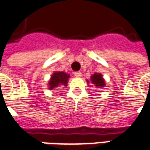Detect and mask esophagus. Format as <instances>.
I'll return each instance as SVG.
<instances>
[{
	"mask_svg": "<svg viewBox=\"0 0 150 150\" xmlns=\"http://www.w3.org/2000/svg\"><path fill=\"white\" fill-rule=\"evenodd\" d=\"M74 75H75V77H81L82 74H81V72L80 71H77L74 73Z\"/></svg>",
	"mask_w": 150,
	"mask_h": 150,
	"instance_id": "esophagus-1",
	"label": "esophagus"
}]
</instances>
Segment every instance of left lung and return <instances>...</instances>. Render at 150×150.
<instances>
[{
    "label": "left lung",
    "mask_w": 150,
    "mask_h": 150,
    "mask_svg": "<svg viewBox=\"0 0 150 150\" xmlns=\"http://www.w3.org/2000/svg\"><path fill=\"white\" fill-rule=\"evenodd\" d=\"M89 81L97 88H104L105 85V81L100 73H94L93 75H91L90 80L87 79V83H88Z\"/></svg>",
    "instance_id": "1"
}]
</instances>
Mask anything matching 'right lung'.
I'll use <instances>...</instances> for the list:
<instances>
[{"label":"right lung","mask_w":150,"mask_h":150,"mask_svg":"<svg viewBox=\"0 0 150 150\" xmlns=\"http://www.w3.org/2000/svg\"><path fill=\"white\" fill-rule=\"evenodd\" d=\"M70 75L64 71H54L51 75L50 81L48 83L49 89H54L55 88L60 86H67Z\"/></svg>","instance_id":"1"}]
</instances>
